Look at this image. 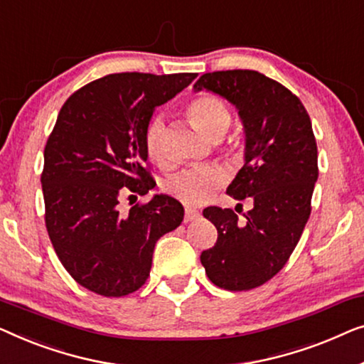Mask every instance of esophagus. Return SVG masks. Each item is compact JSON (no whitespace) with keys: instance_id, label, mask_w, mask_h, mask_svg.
Segmentation results:
<instances>
[{"instance_id":"34e87169","label":"esophagus","mask_w":364,"mask_h":364,"mask_svg":"<svg viewBox=\"0 0 364 364\" xmlns=\"http://www.w3.org/2000/svg\"><path fill=\"white\" fill-rule=\"evenodd\" d=\"M199 218V211L193 208H186V211H184V223H191L194 219Z\"/></svg>"}]
</instances>
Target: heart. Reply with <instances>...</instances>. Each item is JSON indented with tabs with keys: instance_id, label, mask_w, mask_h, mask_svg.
I'll return each instance as SVG.
<instances>
[{
	"instance_id": "obj_1",
	"label": "heart",
	"mask_w": 364,
	"mask_h": 364,
	"mask_svg": "<svg viewBox=\"0 0 364 364\" xmlns=\"http://www.w3.org/2000/svg\"><path fill=\"white\" fill-rule=\"evenodd\" d=\"M191 124L209 140L218 141L226 135L231 125V110L221 97L213 94L199 95L189 102L186 109ZM145 148L151 161L168 165L166 151V124L163 117H153L145 132ZM229 155H237V145L228 148ZM224 171L216 165H203L186 168L171 175L165 181V189L173 198L184 204H201L221 186Z\"/></svg>"
}]
</instances>
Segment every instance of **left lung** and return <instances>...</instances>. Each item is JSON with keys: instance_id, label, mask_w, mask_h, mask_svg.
I'll use <instances>...</instances> for the list:
<instances>
[{"instance_id": "left-lung-1", "label": "left lung", "mask_w": 364, "mask_h": 364, "mask_svg": "<svg viewBox=\"0 0 364 364\" xmlns=\"http://www.w3.org/2000/svg\"><path fill=\"white\" fill-rule=\"evenodd\" d=\"M193 89L214 92L237 109L245 133L244 166L228 194L254 203L245 221L232 209H204L218 240L203 250L201 264L224 290L255 289L280 272L310 218L318 178L310 117L299 97L257 70L208 73Z\"/></svg>"}]
</instances>
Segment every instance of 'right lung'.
I'll list each match as a JSON object with an SVG mask.
<instances>
[{"label":"right lung","instance_id":"1","mask_svg":"<svg viewBox=\"0 0 364 364\" xmlns=\"http://www.w3.org/2000/svg\"><path fill=\"white\" fill-rule=\"evenodd\" d=\"M196 74H110L65 100L44 148L46 228L75 282L104 296H124L146 282L153 250L180 226L184 209L166 194L122 214L125 193L155 188L145 168V132L153 112Z\"/></svg>","mask_w":364,"mask_h":364}]
</instances>
